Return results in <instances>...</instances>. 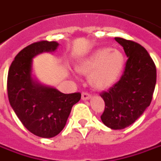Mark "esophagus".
<instances>
[{
  "label": "esophagus",
  "instance_id": "34e87169",
  "mask_svg": "<svg viewBox=\"0 0 161 161\" xmlns=\"http://www.w3.org/2000/svg\"><path fill=\"white\" fill-rule=\"evenodd\" d=\"M92 98V95L88 92H83L82 93V99L83 100H89Z\"/></svg>",
  "mask_w": 161,
  "mask_h": 161
}]
</instances>
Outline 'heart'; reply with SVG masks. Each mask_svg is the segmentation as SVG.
Returning a JSON list of instances; mask_svg holds the SVG:
<instances>
[{
    "mask_svg": "<svg viewBox=\"0 0 161 161\" xmlns=\"http://www.w3.org/2000/svg\"><path fill=\"white\" fill-rule=\"evenodd\" d=\"M125 67V57L119 49H99L77 64V71L89 76V83L97 90L111 88L119 81Z\"/></svg>",
    "mask_w": 161,
    "mask_h": 161,
    "instance_id": "b5f03b06",
    "label": "heart"
}]
</instances>
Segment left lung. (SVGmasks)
Returning <instances> with one entry per match:
<instances>
[{"mask_svg":"<svg viewBox=\"0 0 161 161\" xmlns=\"http://www.w3.org/2000/svg\"><path fill=\"white\" fill-rule=\"evenodd\" d=\"M128 57L120 80L100 96L105 107L102 122L113 130L133 124L150 104L156 84V67L147 49L135 42L115 37Z\"/></svg>","mask_w":161,"mask_h":161,"instance_id":"obj_1","label":"left lung"}]
</instances>
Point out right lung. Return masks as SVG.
<instances>
[{"instance_id":"add662e5","label":"right lung","mask_w":161,"mask_h":161,"mask_svg":"<svg viewBox=\"0 0 161 161\" xmlns=\"http://www.w3.org/2000/svg\"><path fill=\"white\" fill-rule=\"evenodd\" d=\"M57 42H34L21 50L10 65L8 96L11 107L30 132L52 138L64 128L71 108L80 100L79 92L64 94L39 83L32 74L33 58L43 52H54Z\"/></svg>"}]
</instances>
